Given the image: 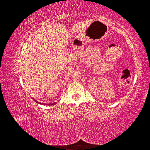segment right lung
Wrapping results in <instances>:
<instances>
[{"label": "right lung", "instance_id": "1", "mask_svg": "<svg viewBox=\"0 0 150 150\" xmlns=\"http://www.w3.org/2000/svg\"><path fill=\"white\" fill-rule=\"evenodd\" d=\"M33 100H34L35 103H39V104H40V105H41V103H40V102H38V100H36L35 99H34V98H33ZM42 105H48V106H50V105H55V103H48V104H46V103H42Z\"/></svg>", "mask_w": 150, "mask_h": 150}]
</instances>
